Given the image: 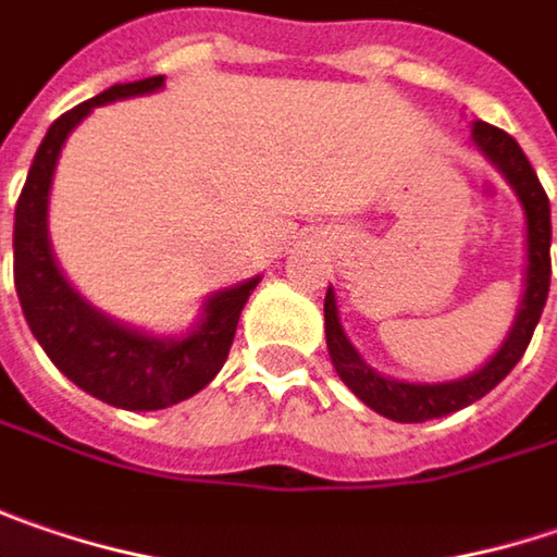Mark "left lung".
Instances as JSON below:
<instances>
[{"mask_svg": "<svg viewBox=\"0 0 557 557\" xmlns=\"http://www.w3.org/2000/svg\"><path fill=\"white\" fill-rule=\"evenodd\" d=\"M473 141L479 150L505 173L510 185L520 195V205L527 213V293L520 314L510 327V337L505 346L485 362L475 375L463 381H447V384H407V381H391L372 372L352 344L346 341L341 318H337V299L334 289L324 296V334H327V352L344 377L346 387L381 416L394 422H425V419H442L457 409L470 407L482 400L498 381H505L507 372L520 362L527 346L533 341V331L540 324L545 299H548V280H552V211H548V195L542 188L536 170L530 166L527 153L520 145L488 122H473Z\"/></svg>", "mask_w": 557, "mask_h": 557, "instance_id": "1", "label": "left lung"}]
</instances>
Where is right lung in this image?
Masks as SVG:
<instances>
[{"instance_id": "right-lung-1", "label": "right lung", "mask_w": 557, "mask_h": 557, "mask_svg": "<svg viewBox=\"0 0 557 557\" xmlns=\"http://www.w3.org/2000/svg\"><path fill=\"white\" fill-rule=\"evenodd\" d=\"M163 75L135 84H113L84 100L50 125L30 163L27 182L15 205V289L34 337L47 349L52 366L82 391L122 409H163L188 400L211 381L230 356L243 306L258 286L248 280L208 299L205 324L182 341H157L128 331L94 311L65 283L52 261L47 239V195L52 170L69 132L100 103L148 94Z\"/></svg>"}]
</instances>
